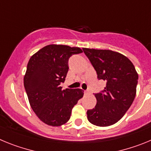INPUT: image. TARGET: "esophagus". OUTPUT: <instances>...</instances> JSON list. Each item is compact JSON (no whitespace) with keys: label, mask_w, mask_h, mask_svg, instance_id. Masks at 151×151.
Masks as SVG:
<instances>
[{"label":"esophagus","mask_w":151,"mask_h":151,"mask_svg":"<svg viewBox=\"0 0 151 151\" xmlns=\"http://www.w3.org/2000/svg\"><path fill=\"white\" fill-rule=\"evenodd\" d=\"M84 93H85V94H88L89 91H84Z\"/></svg>","instance_id":"1"}]
</instances>
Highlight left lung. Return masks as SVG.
<instances>
[{"label":"left lung","mask_w":151,"mask_h":151,"mask_svg":"<svg viewBox=\"0 0 151 151\" xmlns=\"http://www.w3.org/2000/svg\"><path fill=\"white\" fill-rule=\"evenodd\" d=\"M98 79L106 82L104 91L95 94L97 104L87 111L89 122L105 127L118 122L127 112L136 95L138 75L130 60L110 50L83 48Z\"/></svg>","instance_id":"left-lung-1"}]
</instances>
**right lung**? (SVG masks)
I'll return each mask as SVG.
<instances>
[{
	"instance_id": "add662e5",
	"label": "right lung",
	"mask_w": 151,
	"mask_h": 151,
	"mask_svg": "<svg viewBox=\"0 0 151 151\" xmlns=\"http://www.w3.org/2000/svg\"><path fill=\"white\" fill-rule=\"evenodd\" d=\"M82 53L78 47L50 45L29 59L24 87L29 104L41 121L51 126H60L70 119L72 109L83 97L82 89L63 90L69 70L68 61L73 54Z\"/></svg>"
}]
</instances>
